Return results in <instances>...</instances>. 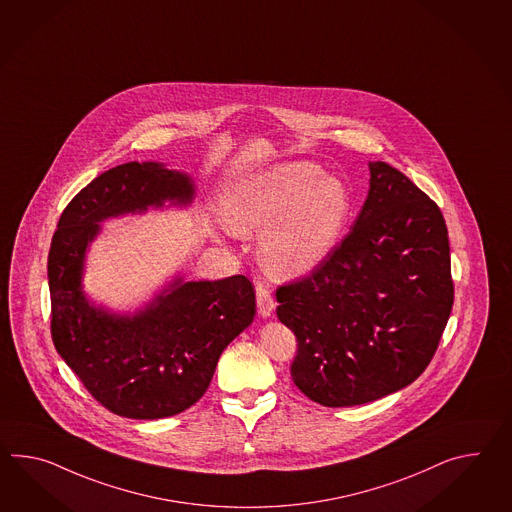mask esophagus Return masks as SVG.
I'll return each instance as SVG.
<instances>
[{"label":"esophagus","instance_id":"1","mask_svg":"<svg viewBox=\"0 0 512 512\" xmlns=\"http://www.w3.org/2000/svg\"><path fill=\"white\" fill-rule=\"evenodd\" d=\"M255 296H257V309L262 318H268L272 316V312L275 309L274 298H272V292L270 288L266 287L264 283H259L255 288Z\"/></svg>","mask_w":512,"mask_h":512}]
</instances>
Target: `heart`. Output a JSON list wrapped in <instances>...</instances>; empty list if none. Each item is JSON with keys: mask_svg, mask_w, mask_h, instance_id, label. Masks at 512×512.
Returning a JSON list of instances; mask_svg holds the SVG:
<instances>
[{"mask_svg": "<svg viewBox=\"0 0 512 512\" xmlns=\"http://www.w3.org/2000/svg\"><path fill=\"white\" fill-rule=\"evenodd\" d=\"M238 235L261 237V261L275 279L309 274L337 244L348 222L349 194L335 175L309 161H288L242 179L224 196Z\"/></svg>", "mask_w": 512, "mask_h": 512, "instance_id": "1", "label": "heart"}]
</instances>
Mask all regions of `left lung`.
I'll return each mask as SVG.
<instances>
[{"instance_id":"obj_1","label":"left lung","mask_w":512,"mask_h":512,"mask_svg":"<svg viewBox=\"0 0 512 512\" xmlns=\"http://www.w3.org/2000/svg\"><path fill=\"white\" fill-rule=\"evenodd\" d=\"M346 238L311 275L277 288V318L298 338L296 387L353 407L411 385L433 359L453 305L448 227L437 203L390 164Z\"/></svg>"}]
</instances>
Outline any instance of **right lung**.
<instances>
[{
  "instance_id": "add662e5",
  "label": "right lung",
  "mask_w": 512,
  "mask_h": 512,
  "mask_svg": "<svg viewBox=\"0 0 512 512\" xmlns=\"http://www.w3.org/2000/svg\"><path fill=\"white\" fill-rule=\"evenodd\" d=\"M192 200L190 175L163 163L120 164L66 205L51 238L53 344L92 398L124 418L157 420L194 405L222 351L255 316V290L244 275L188 283L177 277L131 316L87 300L85 257L103 220Z\"/></svg>"
}]
</instances>
